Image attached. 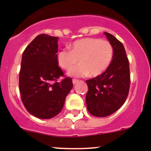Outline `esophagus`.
<instances>
[{
    "label": "esophagus",
    "mask_w": 151,
    "mask_h": 151,
    "mask_svg": "<svg viewBox=\"0 0 151 151\" xmlns=\"http://www.w3.org/2000/svg\"><path fill=\"white\" fill-rule=\"evenodd\" d=\"M78 81H79V80H78V79H72V82H73L74 84H75L76 83L78 82Z\"/></svg>",
    "instance_id": "34e87169"
}]
</instances>
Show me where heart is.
Listing matches in <instances>:
<instances>
[{
    "label": "heart",
    "mask_w": 151,
    "mask_h": 151,
    "mask_svg": "<svg viewBox=\"0 0 151 151\" xmlns=\"http://www.w3.org/2000/svg\"><path fill=\"white\" fill-rule=\"evenodd\" d=\"M72 49L60 50L57 55L58 65L64 70H69V74L74 77H84L89 74L96 77L105 72L114 57V47L109 41L99 38H83L71 45Z\"/></svg>",
    "instance_id": "heart-1"
}]
</instances>
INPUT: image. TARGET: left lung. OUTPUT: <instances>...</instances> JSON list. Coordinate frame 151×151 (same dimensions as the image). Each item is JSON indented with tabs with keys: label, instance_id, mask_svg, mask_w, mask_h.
I'll return each instance as SVG.
<instances>
[{
	"label": "left lung",
	"instance_id": "obj_1",
	"mask_svg": "<svg viewBox=\"0 0 151 151\" xmlns=\"http://www.w3.org/2000/svg\"><path fill=\"white\" fill-rule=\"evenodd\" d=\"M114 47V57L104 73L86 80L89 90L86 95V106L91 115L108 116L120 109L129 95L130 69L124 45L108 32H104Z\"/></svg>",
	"mask_w": 151,
	"mask_h": 151
}]
</instances>
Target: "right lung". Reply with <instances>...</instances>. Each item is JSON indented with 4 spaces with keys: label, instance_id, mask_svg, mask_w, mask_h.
Returning a JSON list of instances; mask_svg holds the SVG:
<instances>
[{
    "label": "right lung",
    "instance_id": "add662e5",
    "mask_svg": "<svg viewBox=\"0 0 151 151\" xmlns=\"http://www.w3.org/2000/svg\"><path fill=\"white\" fill-rule=\"evenodd\" d=\"M58 37L37 36L22 53L19 74L21 100L27 111L40 119H52L60 113L73 87L58 65ZM64 79L58 82V79Z\"/></svg>",
    "mask_w": 151,
    "mask_h": 151
}]
</instances>
